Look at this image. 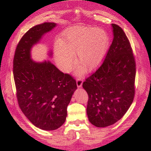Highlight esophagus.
Segmentation results:
<instances>
[{
  "label": "esophagus",
  "mask_w": 151,
  "mask_h": 151,
  "mask_svg": "<svg viewBox=\"0 0 151 151\" xmlns=\"http://www.w3.org/2000/svg\"><path fill=\"white\" fill-rule=\"evenodd\" d=\"M76 84H77L78 88H80L82 85V80L81 78H78L76 80Z\"/></svg>",
  "instance_id": "obj_1"
}]
</instances>
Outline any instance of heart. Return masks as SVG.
I'll list each match as a JSON object with an SVG mask.
<instances>
[{"mask_svg": "<svg viewBox=\"0 0 151 151\" xmlns=\"http://www.w3.org/2000/svg\"><path fill=\"white\" fill-rule=\"evenodd\" d=\"M109 38L100 28L73 27L63 32L54 49L55 60L64 73L71 71L74 65V55L79 63L76 70L78 76L93 72L102 65L108 51Z\"/></svg>", "mask_w": 151, "mask_h": 151, "instance_id": "b5f03b06", "label": "heart"}]
</instances>
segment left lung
<instances>
[{
	"instance_id": "1",
	"label": "left lung",
	"mask_w": 151,
	"mask_h": 151,
	"mask_svg": "<svg viewBox=\"0 0 151 151\" xmlns=\"http://www.w3.org/2000/svg\"><path fill=\"white\" fill-rule=\"evenodd\" d=\"M111 27L113 39L104 63L82 84L88 96V120L99 128L119 120L135 95V62L131 45L120 27Z\"/></svg>"
}]
</instances>
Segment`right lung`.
<instances>
[{"label":"right lung","instance_id":"1","mask_svg":"<svg viewBox=\"0 0 151 151\" xmlns=\"http://www.w3.org/2000/svg\"><path fill=\"white\" fill-rule=\"evenodd\" d=\"M57 26L45 22L31 28L20 39L14 58L13 73L18 104L35 127L53 131L65 123L67 106L77 89L76 80L49 60L36 62L32 49ZM52 57L51 49L47 53Z\"/></svg>","mask_w":151,"mask_h":151}]
</instances>
